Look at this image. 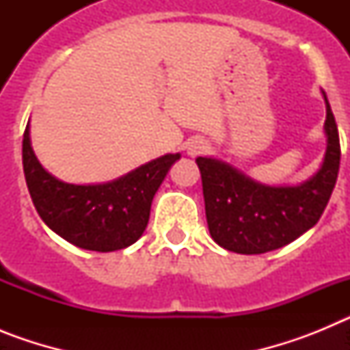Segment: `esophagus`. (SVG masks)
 <instances>
[{
    "label": "esophagus",
    "mask_w": 350,
    "mask_h": 350,
    "mask_svg": "<svg viewBox=\"0 0 350 350\" xmlns=\"http://www.w3.org/2000/svg\"><path fill=\"white\" fill-rule=\"evenodd\" d=\"M206 150H208V144H206L205 140H200V138H196V140H191L189 145H187V154H189L191 157L203 156Z\"/></svg>",
    "instance_id": "1"
}]
</instances>
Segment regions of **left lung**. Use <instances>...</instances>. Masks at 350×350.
Instances as JSON below:
<instances>
[{
    "label": "left lung",
    "instance_id": "1",
    "mask_svg": "<svg viewBox=\"0 0 350 350\" xmlns=\"http://www.w3.org/2000/svg\"><path fill=\"white\" fill-rule=\"evenodd\" d=\"M324 94V92H323ZM326 101V156L310 180L296 187H270L212 157H198L206 222L212 238L237 254H265L295 242L323 215L340 168V138Z\"/></svg>",
    "mask_w": 350,
    "mask_h": 350
}]
</instances>
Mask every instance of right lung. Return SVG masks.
Wrapping results in <instances>:
<instances>
[{
  "label": "right lung",
  "mask_w": 350,
  "mask_h": 350,
  "mask_svg": "<svg viewBox=\"0 0 350 350\" xmlns=\"http://www.w3.org/2000/svg\"><path fill=\"white\" fill-rule=\"evenodd\" d=\"M180 154H166L108 184H64L45 172L23 138V165L36 212L54 233L85 250L112 252L135 243L147 228L154 194Z\"/></svg>",
  "instance_id": "right-lung-1"
}]
</instances>
